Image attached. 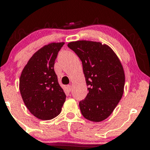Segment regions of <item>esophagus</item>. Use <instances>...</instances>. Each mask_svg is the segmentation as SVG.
Returning a JSON list of instances; mask_svg holds the SVG:
<instances>
[{"instance_id":"esophagus-1","label":"esophagus","mask_w":150,"mask_h":150,"mask_svg":"<svg viewBox=\"0 0 150 150\" xmlns=\"http://www.w3.org/2000/svg\"><path fill=\"white\" fill-rule=\"evenodd\" d=\"M72 89V86L71 85H68L67 86V90L68 91V92H70Z\"/></svg>"}]
</instances>
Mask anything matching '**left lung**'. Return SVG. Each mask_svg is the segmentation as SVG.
Masks as SVG:
<instances>
[{
	"mask_svg": "<svg viewBox=\"0 0 150 150\" xmlns=\"http://www.w3.org/2000/svg\"><path fill=\"white\" fill-rule=\"evenodd\" d=\"M68 46L82 63L88 94L80 101L86 119L100 122L112 113L124 91L125 73L119 58L110 46L101 42L81 40Z\"/></svg>",
	"mask_w": 150,
	"mask_h": 150,
	"instance_id": "8db88e82",
	"label": "left lung"
}]
</instances>
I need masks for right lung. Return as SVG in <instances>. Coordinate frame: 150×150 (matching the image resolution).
<instances>
[{"instance_id":"add662e5","label":"right lung","mask_w":150,"mask_h":150,"mask_svg":"<svg viewBox=\"0 0 150 150\" xmlns=\"http://www.w3.org/2000/svg\"><path fill=\"white\" fill-rule=\"evenodd\" d=\"M64 42L51 43L33 54L22 70L20 91L25 106L40 120H51L60 114L65 101L58 82L54 63Z\"/></svg>"}]
</instances>
